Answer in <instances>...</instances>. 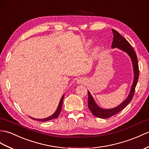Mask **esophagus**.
Returning a JSON list of instances; mask_svg holds the SVG:
<instances>
[{
	"mask_svg": "<svg viewBox=\"0 0 149 149\" xmlns=\"http://www.w3.org/2000/svg\"><path fill=\"white\" fill-rule=\"evenodd\" d=\"M77 83H78V84H84V83H85V80L84 78H80L77 79Z\"/></svg>",
	"mask_w": 149,
	"mask_h": 149,
	"instance_id": "obj_1",
	"label": "esophagus"
}]
</instances>
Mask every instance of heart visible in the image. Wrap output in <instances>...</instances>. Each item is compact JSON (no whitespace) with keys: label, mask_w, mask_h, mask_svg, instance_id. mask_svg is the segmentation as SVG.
Listing matches in <instances>:
<instances>
[{"label":"heart","mask_w":149,"mask_h":149,"mask_svg":"<svg viewBox=\"0 0 149 149\" xmlns=\"http://www.w3.org/2000/svg\"><path fill=\"white\" fill-rule=\"evenodd\" d=\"M91 44H92V42L90 41V40H88V41H87L86 42V48H89V47L91 46ZM100 51V47H99V46H96L95 48L93 49V51H92V54H93V56H97L98 54L99 53V52Z\"/></svg>","instance_id":"b5f03b06"}]
</instances>
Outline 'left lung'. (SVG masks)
I'll return each mask as SVG.
<instances>
[{"label": "left lung", "mask_w": 149, "mask_h": 149, "mask_svg": "<svg viewBox=\"0 0 149 149\" xmlns=\"http://www.w3.org/2000/svg\"><path fill=\"white\" fill-rule=\"evenodd\" d=\"M112 33H113V41H112V43L111 48L119 49V50H122V51L126 52L130 56L133 65L134 77L132 85L128 97H126V99L123 102H121V104L114 108L104 109L99 107L95 102L91 93L88 90V107L90 111L92 112V114L95 116L103 119L109 118L112 116L118 114V112L121 111L123 109L126 107V106H128L132 100L134 93H135V87L139 77V64H138L137 57L135 50H133L132 47L130 45V43L124 37H122L117 31H116L114 29H112Z\"/></svg>", "instance_id": "obj_1"}]
</instances>
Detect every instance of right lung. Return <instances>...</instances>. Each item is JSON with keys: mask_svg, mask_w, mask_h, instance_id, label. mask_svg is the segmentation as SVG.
<instances>
[{"mask_svg": "<svg viewBox=\"0 0 149 149\" xmlns=\"http://www.w3.org/2000/svg\"><path fill=\"white\" fill-rule=\"evenodd\" d=\"M64 97V94L62 96V97H61V99L59 101V105H58V107L57 108L56 111H55V112H54V113L52 115L50 116H49V117H47L46 118H43V119H37V118H31V117H30V118L32 119H34V120H37V121H43V122L49 121V120H52V119L57 118L58 116H59L61 111V109H62Z\"/></svg>", "mask_w": 149, "mask_h": 149, "instance_id": "right-lung-1", "label": "right lung"}]
</instances>
